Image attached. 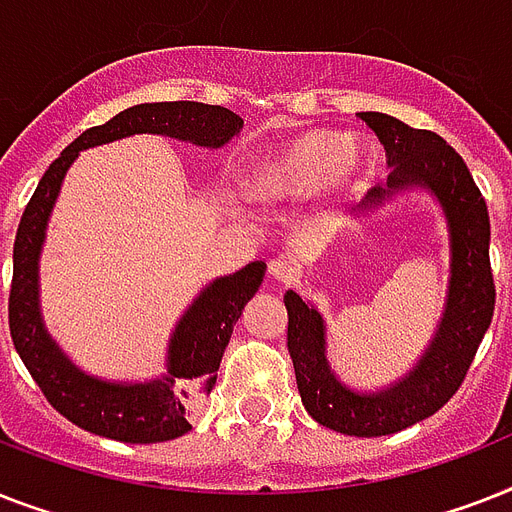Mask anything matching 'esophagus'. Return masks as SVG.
I'll use <instances>...</instances> for the list:
<instances>
[{
  "label": "esophagus",
  "instance_id": "esophagus-1",
  "mask_svg": "<svg viewBox=\"0 0 512 512\" xmlns=\"http://www.w3.org/2000/svg\"><path fill=\"white\" fill-rule=\"evenodd\" d=\"M269 277L277 282H293V277H296V267H293V261L272 259L269 261Z\"/></svg>",
  "mask_w": 512,
  "mask_h": 512
}]
</instances>
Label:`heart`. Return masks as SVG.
<instances>
[{
    "mask_svg": "<svg viewBox=\"0 0 512 512\" xmlns=\"http://www.w3.org/2000/svg\"><path fill=\"white\" fill-rule=\"evenodd\" d=\"M370 177V150L357 137L306 129L269 150L253 171V195L261 203H296L327 185L359 192Z\"/></svg>",
    "mask_w": 512,
    "mask_h": 512,
    "instance_id": "heart-1",
    "label": "heart"
}]
</instances>
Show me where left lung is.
<instances>
[{
    "mask_svg": "<svg viewBox=\"0 0 512 512\" xmlns=\"http://www.w3.org/2000/svg\"><path fill=\"white\" fill-rule=\"evenodd\" d=\"M386 147V185L372 187L362 206H386L410 190L439 203L449 232V280L439 325L418 362L386 388L362 391L335 375L327 357V325L320 309L296 290L285 293L288 351L301 402L314 420L346 436H388L431 418L455 396L494 314L489 267V211L455 147L439 134L412 129L388 113H359Z\"/></svg>",
    "mask_w": 512,
    "mask_h": 512,
    "instance_id": "obj_1",
    "label": "left lung"
}]
</instances>
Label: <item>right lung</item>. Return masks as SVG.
I'll list each match as a JSON object with an SVG mask.
<instances>
[{"label":"right lung","instance_id":"1","mask_svg":"<svg viewBox=\"0 0 512 512\" xmlns=\"http://www.w3.org/2000/svg\"><path fill=\"white\" fill-rule=\"evenodd\" d=\"M243 129V118L222 105L203 102H142L121 110L108 124L76 137L49 163L34 198L28 200L12 248L10 335L26 370L47 402L63 418L105 439L155 444L185 436L200 399L211 394L216 370L230 343L232 327L256 296L267 264L253 261L235 275L216 277L192 298L171 330L166 365L158 378L108 380L89 375L73 362L44 325L39 301V259L47 224L63 179L81 150L108 145L134 134H161L171 140L216 150Z\"/></svg>","mask_w":512,"mask_h":512}]
</instances>
